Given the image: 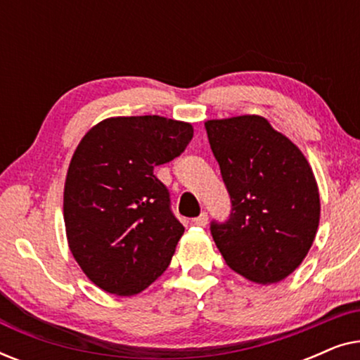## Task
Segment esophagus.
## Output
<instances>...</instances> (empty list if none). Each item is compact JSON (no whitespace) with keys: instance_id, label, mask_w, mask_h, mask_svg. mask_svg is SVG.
I'll return each instance as SVG.
<instances>
[{"instance_id":"esophagus-1","label":"esophagus","mask_w":360,"mask_h":360,"mask_svg":"<svg viewBox=\"0 0 360 360\" xmlns=\"http://www.w3.org/2000/svg\"><path fill=\"white\" fill-rule=\"evenodd\" d=\"M193 224H196V226H206V224H208V214H206L205 211H203V213H201L198 218L193 219Z\"/></svg>"}]
</instances>
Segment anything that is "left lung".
Segmentation results:
<instances>
[{
	"label": "left lung",
	"mask_w": 360,
	"mask_h": 360,
	"mask_svg": "<svg viewBox=\"0 0 360 360\" xmlns=\"http://www.w3.org/2000/svg\"><path fill=\"white\" fill-rule=\"evenodd\" d=\"M231 195L226 224H211L216 248L236 274L259 285L295 272L316 238L319 190L303 152L259 115L205 122Z\"/></svg>",
	"instance_id": "1"
}]
</instances>
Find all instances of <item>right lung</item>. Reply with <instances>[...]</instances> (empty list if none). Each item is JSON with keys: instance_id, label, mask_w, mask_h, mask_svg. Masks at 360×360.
Here are the masks:
<instances>
[{"instance_id": "obj_1", "label": "right lung", "mask_w": 360, "mask_h": 360, "mask_svg": "<svg viewBox=\"0 0 360 360\" xmlns=\"http://www.w3.org/2000/svg\"><path fill=\"white\" fill-rule=\"evenodd\" d=\"M191 137L190 122L115 116L78 142L63 186V221L73 259L96 287L132 297L170 265L185 228L154 169L180 155Z\"/></svg>"}]
</instances>
